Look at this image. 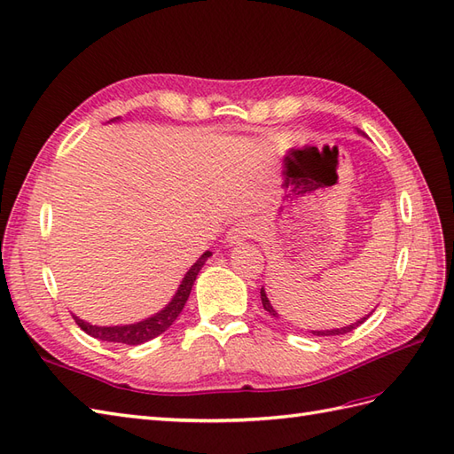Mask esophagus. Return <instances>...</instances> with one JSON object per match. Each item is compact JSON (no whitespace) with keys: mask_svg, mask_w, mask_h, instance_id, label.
Returning <instances> with one entry per match:
<instances>
[{"mask_svg":"<svg viewBox=\"0 0 454 454\" xmlns=\"http://www.w3.org/2000/svg\"><path fill=\"white\" fill-rule=\"evenodd\" d=\"M254 234H257V230H254V226L251 223H236L228 230L226 241L230 243V246H234V243H239L243 239L254 238Z\"/></svg>","mask_w":454,"mask_h":454,"instance_id":"34e87169","label":"esophagus"}]
</instances>
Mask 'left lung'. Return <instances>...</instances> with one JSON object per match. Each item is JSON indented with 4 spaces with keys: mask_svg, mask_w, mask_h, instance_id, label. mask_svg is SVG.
Here are the masks:
<instances>
[{
    "mask_svg": "<svg viewBox=\"0 0 454 454\" xmlns=\"http://www.w3.org/2000/svg\"><path fill=\"white\" fill-rule=\"evenodd\" d=\"M261 301H262V307H264V310L266 312H270V315L274 317V318H278V312L274 310V307L270 305V301H269V297H266V292H264V287H261ZM374 312V310H372ZM370 312V315H372ZM370 315H366V317H363L360 320H356L355 324H351V326H343V328H335V330H312L310 333L312 335H343V333H348V332H353L355 328H358L360 324H363Z\"/></svg>",
    "mask_w": 454,
    "mask_h": 454,
    "instance_id": "obj_1",
    "label": "left lung"
}]
</instances>
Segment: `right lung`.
Segmentation results:
<instances>
[{
  "mask_svg": "<svg viewBox=\"0 0 454 454\" xmlns=\"http://www.w3.org/2000/svg\"><path fill=\"white\" fill-rule=\"evenodd\" d=\"M114 121H119V116L113 119L111 122H114ZM208 257H211V251H205L201 257L193 262L192 269L185 272L180 287L176 289V294H174V297L170 299V303L162 310H159L157 315L149 317L142 322L126 324V326H94V324L80 320L74 315H73V318L76 320L78 326L82 328L88 335H91V338H96V340H101V341L139 345V343H145L149 340H153V338H157V335H160L162 332H167L174 324V320L178 318V315L185 305V301H188V297L192 294L195 278H197V274H200V270L203 269V264Z\"/></svg>",
  "mask_w": 454,
  "mask_h": 454,
  "instance_id": "obj_1",
  "label": "right lung"
}]
</instances>
